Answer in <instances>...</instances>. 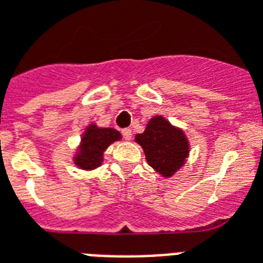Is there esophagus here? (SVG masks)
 <instances>
[{"instance_id":"34e87169","label":"esophagus","mask_w":263,"mask_h":263,"mask_svg":"<svg viewBox=\"0 0 263 263\" xmlns=\"http://www.w3.org/2000/svg\"><path fill=\"white\" fill-rule=\"evenodd\" d=\"M122 136H123V138H125V140H127V141H129V140H132V130L123 129L122 130Z\"/></svg>"}]
</instances>
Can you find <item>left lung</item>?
Here are the masks:
<instances>
[{
    "label": "left lung",
    "instance_id": "left-lung-1",
    "mask_svg": "<svg viewBox=\"0 0 263 263\" xmlns=\"http://www.w3.org/2000/svg\"><path fill=\"white\" fill-rule=\"evenodd\" d=\"M136 141L142 146L148 164L163 177H172L188 158V138L163 117L152 118Z\"/></svg>",
    "mask_w": 263,
    "mask_h": 263
}]
</instances>
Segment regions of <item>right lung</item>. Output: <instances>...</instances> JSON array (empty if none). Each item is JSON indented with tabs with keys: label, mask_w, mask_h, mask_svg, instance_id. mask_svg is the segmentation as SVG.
<instances>
[{
	"label": "right lung",
	"mask_w": 263,
	"mask_h": 263,
	"mask_svg": "<svg viewBox=\"0 0 263 263\" xmlns=\"http://www.w3.org/2000/svg\"><path fill=\"white\" fill-rule=\"evenodd\" d=\"M121 133L115 129H101L96 125L87 126L81 141V149L74 158L75 164L83 170H93L103 162L104 151L112 142L121 140Z\"/></svg>",
	"instance_id": "1"
}]
</instances>
